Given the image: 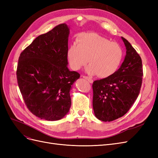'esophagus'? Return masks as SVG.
I'll return each mask as SVG.
<instances>
[{
  "instance_id": "34e87169",
  "label": "esophagus",
  "mask_w": 158,
  "mask_h": 158,
  "mask_svg": "<svg viewBox=\"0 0 158 158\" xmlns=\"http://www.w3.org/2000/svg\"><path fill=\"white\" fill-rule=\"evenodd\" d=\"M82 77H83L84 78H85V79H86L89 83H93V80H92V78H91L88 77V76H82Z\"/></svg>"
}]
</instances>
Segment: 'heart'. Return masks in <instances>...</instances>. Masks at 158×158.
<instances>
[{
    "label": "heart",
    "instance_id": "1",
    "mask_svg": "<svg viewBox=\"0 0 158 158\" xmlns=\"http://www.w3.org/2000/svg\"><path fill=\"white\" fill-rule=\"evenodd\" d=\"M76 44L70 46L67 52L69 64L74 70L85 66L88 59V73L106 78L116 73L123 61L122 47L98 33H82L76 40Z\"/></svg>",
    "mask_w": 158,
    "mask_h": 158
}]
</instances>
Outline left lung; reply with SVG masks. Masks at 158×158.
<instances>
[{
    "instance_id": "8db88e82",
    "label": "left lung",
    "mask_w": 158,
    "mask_h": 158,
    "mask_svg": "<svg viewBox=\"0 0 158 158\" xmlns=\"http://www.w3.org/2000/svg\"><path fill=\"white\" fill-rule=\"evenodd\" d=\"M126 56L121 67L109 77L95 80L92 84L95 115L104 122L125 114L136 100L142 83L140 56L126 39Z\"/></svg>"
}]
</instances>
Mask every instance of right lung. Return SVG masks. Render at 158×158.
<instances>
[{"label": "right lung", "mask_w": 158, "mask_h": 158, "mask_svg": "<svg viewBox=\"0 0 158 158\" xmlns=\"http://www.w3.org/2000/svg\"><path fill=\"white\" fill-rule=\"evenodd\" d=\"M69 29L65 23L36 37L20 55L18 84L26 106L36 117L57 121L71 106V85L80 78L67 67Z\"/></svg>", "instance_id": "1"}]
</instances>
